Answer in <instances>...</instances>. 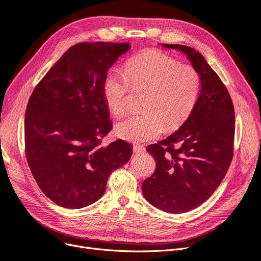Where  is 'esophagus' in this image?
<instances>
[{
    "label": "esophagus",
    "mask_w": 261,
    "mask_h": 261,
    "mask_svg": "<svg viewBox=\"0 0 261 261\" xmlns=\"http://www.w3.org/2000/svg\"><path fill=\"white\" fill-rule=\"evenodd\" d=\"M133 151H134V153L138 154V153H142V152H145V148H143V147L140 146V145H135V146L133 147Z\"/></svg>",
    "instance_id": "obj_1"
}]
</instances>
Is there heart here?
Here are the masks:
<instances>
[{"label":"heart","instance_id":"b5f03b06","mask_svg":"<svg viewBox=\"0 0 261 261\" xmlns=\"http://www.w3.org/2000/svg\"><path fill=\"white\" fill-rule=\"evenodd\" d=\"M147 89L145 109L116 124L118 136L134 142L155 139L178 127L191 115L201 91V76L191 65L180 64L163 51L152 50L128 61L125 72L113 70L103 83V97L111 112L121 116L128 109V96Z\"/></svg>","mask_w":261,"mask_h":261}]
</instances>
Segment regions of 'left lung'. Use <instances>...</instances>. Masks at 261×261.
<instances>
[{"label": "left lung", "instance_id": "left-lung-1", "mask_svg": "<svg viewBox=\"0 0 261 261\" xmlns=\"http://www.w3.org/2000/svg\"><path fill=\"white\" fill-rule=\"evenodd\" d=\"M188 56L201 76L194 109L181 127L147 147L156 161L142 193L154 207L179 214L203 204L226 176L233 156L236 116L232 99L218 74L194 48L162 44Z\"/></svg>", "mask_w": 261, "mask_h": 261}]
</instances>
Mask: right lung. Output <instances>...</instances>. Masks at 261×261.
Masks as SVG:
<instances>
[{
  "label": "right lung",
  "instance_id": "1",
  "mask_svg": "<svg viewBox=\"0 0 261 261\" xmlns=\"http://www.w3.org/2000/svg\"><path fill=\"white\" fill-rule=\"evenodd\" d=\"M129 43L89 42L71 46L35 86L24 116V151L43 193L61 207L98 201L132 147L122 139L102 146L112 129L103 97L109 68Z\"/></svg>",
  "mask_w": 261,
  "mask_h": 261
}]
</instances>
